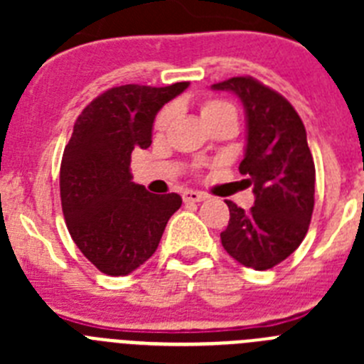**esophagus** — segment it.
Here are the masks:
<instances>
[{"label": "esophagus", "instance_id": "obj_1", "mask_svg": "<svg viewBox=\"0 0 364 364\" xmlns=\"http://www.w3.org/2000/svg\"><path fill=\"white\" fill-rule=\"evenodd\" d=\"M182 198H184V202H202L208 198V195L200 191H184L182 193Z\"/></svg>", "mask_w": 364, "mask_h": 364}]
</instances>
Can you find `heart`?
Returning <instances> with one entry per match:
<instances>
[{"label": "heart", "instance_id": "b5f03b06", "mask_svg": "<svg viewBox=\"0 0 364 364\" xmlns=\"http://www.w3.org/2000/svg\"><path fill=\"white\" fill-rule=\"evenodd\" d=\"M200 114L204 118L205 124H210V122L218 120V118H224V117H231V118H237V112H235V107L224 100H217V98H210L205 100L204 104L200 107ZM173 117V111L169 107L162 109L159 112V117L154 120L153 125V131L154 134H162L164 131L167 129V125L171 122Z\"/></svg>", "mask_w": 364, "mask_h": 364}]
</instances>
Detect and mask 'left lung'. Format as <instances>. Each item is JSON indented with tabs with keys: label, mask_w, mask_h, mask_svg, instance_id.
I'll return each mask as SVG.
<instances>
[{
	"label": "left lung",
	"mask_w": 364,
	"mask_h": 364,
	"mask_svg": "<svg viewBox=\"0 0 364 364\" xmlns=\"http://www.w3.org/2000/svg\"><path fill=\"white\" fill-rule=\"evenodd\" d=\"M246 109V153L239 171L253 186L255 205L244 211L231 200L222 246L240 264L269 269L290 257L306 237L314 213L315 166L301 117L277 91L252 76L215 83Z\"/></svg>",
	"instance_id": "obj_1"
}]
</instances>
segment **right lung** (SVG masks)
I'll return each mask as SVG.
<instances>
[{
    "label": "right lung",
    "mask_w": 364,
    "mask_h": 364,
    "mask_svg": "<svg viewBox=\"0 0 364 364\" xmlns=\"http://www.w3.org/2000/svg\"><path fill=\"white\" fill-rule=\"evenodd\" d=\"M188 85L112 87L74 124L60 167L62 210L80 252L102 273L118 277L142 266L182 205L176 193L154 195L134 184L129 166L136 147L151 146L156 112Z\"/></svg>",
    "instance_id": "obj_1"
}]
</instances>
